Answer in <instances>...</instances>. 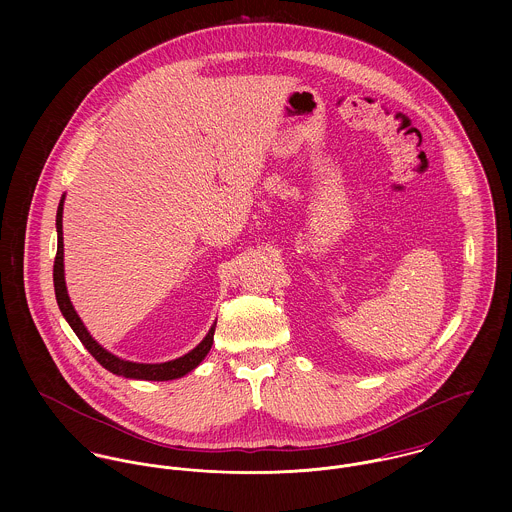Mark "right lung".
I'll list each match as a JSON object with an SVG mask.
<instances>
[{
	"mask_svg": "<svg viewBox=\"0 0 512 512\" xmlns=\"http://www.w3.org/2000/svg\"><path fill=\"white\" fill-rule=\"evenodd\" d=\"M63 201L59 203L57 209V256H55V266H53V282H55V295H57V303L61 313L65 315V319L69 321V325L73 327L76 337L80 339V343L84 345V349L104 366L106 370L118 374V376H126V378H136V380H173V378H181L187 372H191L195 366L201 365V361L207 357V353L213 347V339H215V327L217 323L211 327V331L207 333V337L185 357H179L175 361L169 363H161V365H144V363H130L124 359H118L116 355L108 353L106 349H102L86 331L84 323L80 321V317L74 311L73 303L69 299L67 286H65V268H63Z\"/></svg>",
	"mask_w": 512,
	"mask_h": 512,
	"instance_id": "obj_1",
	"label": "right lung"
}]
</instances>
